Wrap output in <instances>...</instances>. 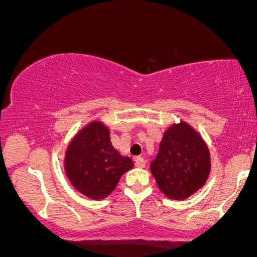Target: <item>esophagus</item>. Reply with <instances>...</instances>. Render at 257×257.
Instances as JSON below:
<instances>
[{
    "mask_svg": "<svg viewBox=\"0 0 257 257\" xmlns=\"http://www.w3.org/2000/svg\"><path fill=\"white\" fill-rule=\"evenodd\" d=\"M136 166L138 167V168H144V167L146 166V160H145L144 158H137Z\"/></svg>",
    "mask_w": 257,
    "mask_h": 257,
    "instance_id": "34e87169",
    "label": "esophagus"
}]
</instances>
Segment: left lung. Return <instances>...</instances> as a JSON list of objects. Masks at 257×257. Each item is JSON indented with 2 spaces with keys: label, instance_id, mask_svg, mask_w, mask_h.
<instances>
[{
  "label": "left lung",
  "instance_id": "8db88e82",
  "mask_svg": "<svg viewBox=\"0 0 257 257\" xmlns=\"http://www.w3.org/2000/svg\"><path fill=\"white\" fill-rule=\"evenodd\" d=\"M211 169L210 151L198 133L181 121L167 130L151 170L160 190L185 199L205 184Z\"/></svg>",
  "mask_w": 257,
  "mask_h": 257
}]
</instances>
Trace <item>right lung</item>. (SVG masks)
<instances>
[{"instance_id":"obj_1","label":"right lung","mask_w":257,"mask_h":257,"mask_svg":"<svg viewBox=\"0 0 257 257\" xmlns=\"http://www.w3.org/2000/svg\"><path fill=\"white\" fill-rule=\"evenodd\" d=\"M133 161L114 150L110 131L101 121H92L70 141L65 170L76 190L91 199H103L117 187Z\"/></svg>"}]
</instances>
